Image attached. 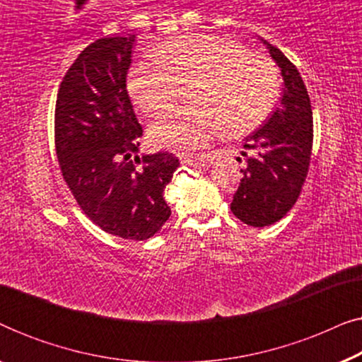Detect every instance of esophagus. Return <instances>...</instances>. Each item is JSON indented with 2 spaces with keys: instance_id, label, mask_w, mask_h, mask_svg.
I'll use <instances>...</instances> for the list:
<instances>
[{
  "instance_id": "1",
  "label": "esophagus",
  "mask_w": 362,
  "mask_h": 362,
  "mask_svg": "<svg viewBox=\"0 0 362 362\" xmlns=\"http://www.w3.org/2000/svg\"><path fill=\"white\" fill-rule=\"evenodd\" d=\"M181 163L185 166H192V168H209L211 166L209 160H194V158H181Z\"/></svg>"
}]
</instances>
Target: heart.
Listing matches in <instances>:
<instances>
[{"instance_id":"1","label":"heart","mask_w":362,"mask_h":362,"mask_svg":"<svg viewBox=\"0 0 362 362\" xmlns=\"http://www.w3.org/2000/svg\"><path fill=\"white\" fill-rule=\"evenodd\" d=\"M155 61L130 69L127 88L145 113L158 115L192 87L194 110L176 112L153 122L148 136L153 146L180 155L194 153L224 128L242 136L259 128L279 100V69L270 57L247 51L244 44L222 36H180L156 49Z\"/></svg>"}]
</instances>
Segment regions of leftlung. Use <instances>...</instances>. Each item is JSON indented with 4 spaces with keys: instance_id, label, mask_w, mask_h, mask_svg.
Here are the masks:
<instances>
[{
    "instance_id": "8db88e82",
    "label": "left lung",
    "mask_w": 362,
    "mask_h": 362,
    "mask_svg": "<svg viewBox=\"0 0 362 362\" xmlns=\"http://www.w3.org/2000/svg\"><path fill=\"white\" fill-rule=\"evenodd\" d=\"M262 42L280 67L285 87L280 107L244 141L249 151H242L247 161L230 211L252 227L274 224L293 207L313 146V112L303 78L280 49Z\"/></svg>"
}]
</instances>
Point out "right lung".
<instances>
[{"label":"right lung","mask_w":362,"mask_h":362,"mask_svg":"<svg viewBox=\"0 0 362 362\" xmlns=\"http://www.w3.org/2000/svg\"><path fill=\"white\" fill-rule=\"evenodd\" d=\"M135 34L102 37L78 54L57 92L59 166L77 204L108 234L146 240L170 219L163 191L180 160L136 155L143 135L127 92Z\"/></svg>","instance_id":"right-lung-1"}]
</instances>
